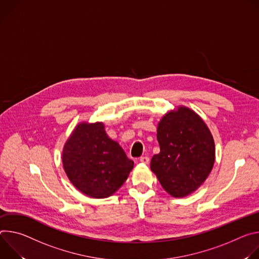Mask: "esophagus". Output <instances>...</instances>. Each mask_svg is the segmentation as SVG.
Wrapping results in <instances>:
<instances>
[{"instance_id":"esophagus-1","label":"esophagus","mask_w":259,"mask_h":259,"mask_svg":"<svg viewBox=\"0 0 259 259\" xmlns=\"http://www.w3.org/2000/svg\"><path fill=\"white\" fill-rule=\"evenodd\" d=\"M149 157L148 156H142V157H140V162H142V163H144V164H147V163H149Z\"/></svg>"}]
</instances>
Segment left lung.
Returning a JSON list of instances; mask_svg holds the SVG:
<instances>
[{"label": "left lung", "mask_w": 259, "mask_h": 259, "mask_svg": "<svg viewBox=\"0 0 259 259\" xmlns=\"http://www.w3.org/2000/svg\"><path fill=\"white\" fill-rule=\"evenodd\" d=\"M160 152L150 162L162 188L173 197H185L202 185L215 162L213 136L198 114L179 106L157 124Z\"/></svg>", "instance_id": "left-lung-1"}]
</instances>
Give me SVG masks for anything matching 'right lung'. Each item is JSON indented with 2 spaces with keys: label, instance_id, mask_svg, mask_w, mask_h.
<instances>
[{
  "label": "right lung",
  "instance_id": "obj_1",
  "mask_svg": "<svg viewBox=\"0 0 259 259\" xmlns=\"http://www.w3.org/2000/svg\"><path fill=\"white\" fill-rule=\"evenodd\" d=\"M62 160L71 183L94 198L116 192L134 168V161L99 121H83L75 126L64 145Z\"/></svg>",
  "mask_w": 259,
  "mask_h": 259
}]
</instances>
